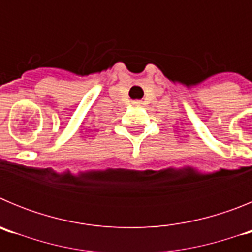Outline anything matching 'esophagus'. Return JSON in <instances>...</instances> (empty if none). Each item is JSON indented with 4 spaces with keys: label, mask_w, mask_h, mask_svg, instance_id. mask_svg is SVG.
Wrapping results in <instances>:
<instances>
[{
    "label": "esophagus",
    "mask_w": 252,
    "mask_h": 252,
    "mask_svg": "<svg viewBox=\"0 0 252 252\" xmlns=\"http://www.w3.org/2000/svg\"><path fill=\"white\" fill-rule=\"evenodd\" d=\"M135 104H137V106H139V104H140V102H135Z\"/></svg>",
    "instance_id": "obj_1"
}]
</instances>
